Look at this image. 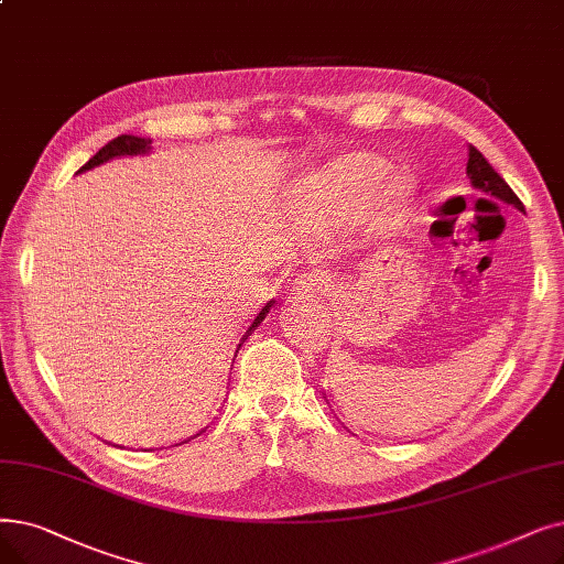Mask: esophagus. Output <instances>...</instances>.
<instances>
[{"label":"esophagus","mask_w":564,"mask_h":564,"mask_svg":"<svg viewBox=\"0 0 564 564\" xmlns=\"http://www.w3.org/2000/svg\"><path fill=\"white\" fill-rule=\"evenodd\" d=\"M332 288V279L327 272H323V269H315V272H308V274H302L300 279H295V283H292V295L295 297H315V295H323V292H327Z\"/></svg>","instance_id":"34e87169"}]
</instances>
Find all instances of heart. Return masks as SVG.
<instances>
[{
	"label": "heart",
	"mask_w": 564,
	"mask_h": 564,
	"mask_svg": "<svg viewBox=\"0 0 564 564\" xmlns=\"http://www.w3.org/2000/svg\"><path fill=\"white\" fill-rule=\"evenodd\" d=\"M384 175L387 165L380 159L366 154L340 159L297 184L300 212L308 218L315 232H323L352 218L382 184ZM412 195L414 186L408 177H391L382 191L384 207L389 212H403L412 203Z\"/></svg>",
	"instance_id": "1"
}]
</instances>
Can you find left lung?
<instances>
[{"mask_svg": "<svg viewBox=\"0 0 564 564\" xmlns=\"http://www.w3.org/2000/svg\"><path fill=\"white\" fill-rule=\"evenodd\" d=\"M465 175H468L470 184L479 188L481 193L491 195V198H498L511 207H517L523 212V203L517 198V193L509 188V184L496 173L494 165L484 159V154L470 144V154H468V167H465Z\"/></svg>", "mask_w": 564, "mask_h": 564, "instance_id": "1", "label": "left lung"}]
</instances>
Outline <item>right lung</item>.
<instances>
[{
    "label": "right lung",
    "mask_w": 564,
    "mask_h": 564,
    "mask_svg": "<svg viewBox=\"0 0 564 564\" xmlns=\"http://www.w3.org/2000/svg\"><path fill=\"white\" fill-rule=\"evenodd\" d=\"M152 152V140L150 138H138V135H117L115 140H110L106 147H101L99 152H96L80 170L78 173H85V170H91V167H96V165H101V163H108V161H112V159H121V156H142V154H150ZM274 306V300L272 302H267L264 306H262V311L256 315V321L251 323V327L243 332V336H241V340H239V346H237V350L241 348V343L247 340L253 332H256V327L264 321L267 317V313H269V308ZM235 357H237V352H235ZM235 361V359H232ZM200 435V433H198Z\"/></svg>",
    "instance_id": "right-lung-1"
}]
</instances>
